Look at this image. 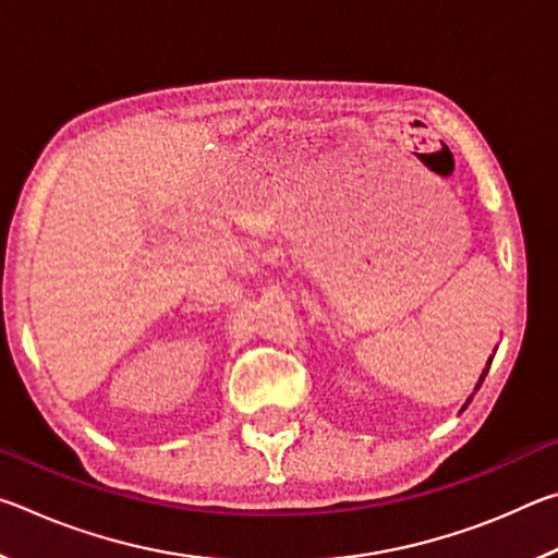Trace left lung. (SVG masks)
<instances>
[{
	"label": "left lung",
	"instance_id": "obj_1",
	"mask_svg": "<svg viewBox=\"0 0 558 558\" xmlns=\"http://www.w3.org/2000/svg\"><path fill=\"white\" fill-rule=\"evenodd\" d=\"M489 364H493V356H489V362H487V366H485V369H483V374H480V381H477V386H475V391L480 389V386H483V381H485V374L489 372ZM472 396H475V393H472ZM472 396H470V399H468V403L472 401ZM468 403H465V405H462V409H460V411H465V409H468Z\"/></svg>",
	"mask_w": 558,
	"mask_h": 558
}]
</instances>
